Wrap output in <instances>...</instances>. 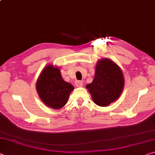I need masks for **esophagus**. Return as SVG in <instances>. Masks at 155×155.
<instances>
[{"mask_svg":"<svg viewBox=\"0 0 155 155\" xmlns=\"http://www.w3.org/2000/svg\"><path fill=\"white\" fill-rule=\"evenodd\" d=\"M75 85H77V87H82L83 86V82L81 81H77L75 82Z\"/></svg>","mask_w":155,"mask_h":155,"instance_id":"34e87169","label":"esophagus"}]
</instances>
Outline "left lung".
<instances>
[{"label": "left lung", "mask_w": 155, "mask_h": 155, "mask_svg": "<svg viewBox=\"0 0 155 155\" xmlns=\"http://www.w3.org/2000/svg\"><path fill=\"white\" fill-rule=\"evenodd\" d=\"M124 87V78L121 68L112 60H98L92 82L86 85L94 103L107 107L120 98Z\"/></svg>", "instance_id": "left-lung-1"}]
</instances>
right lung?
<instances>
[{
    "label": "right lung",
    "mask_w": 155,
    "mask_h": 155,
    "mask_svg": "<svg viewBox=\"0 0 155 155\" xmlns=\"http://www.w3.org/2000/svg\"><path fill=\"white\" fill-rule=\"evenodd\" d=\"M36 90L45 105L53 109H59L68 103L74 86L63 79L58 67L49 64L39 75Z\"/></svg>",
    "instance_id": "right-lung-1"
}]
</instances>
